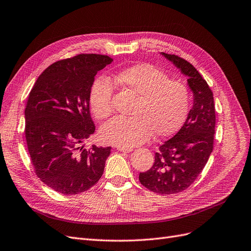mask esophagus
Returning <instances> with one entry per match:
<instances>
[{"label": "esophagus", "instance_id": "34e87169", "mask_svg": "<svg viewBox=\"0 0 251 251\" xmlns=\"http://www.w3.org/2000/svg\"><path fill=\"white\" fill-rule=\"evenodd\" d=\"M117 149L121 152H124V153H130L133 151V149H131V148H125V147H118Z\"/></svg>", "mask_w": 251, "mask_h": 251}]
</instances>
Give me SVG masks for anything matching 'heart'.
<instances>
[{
    "mask_svg": "<svg viewBox=\"0 0 251 251\" xmlns=\"http://www.w3.org/2000/svg\"><path fill=\"white\" fill-rule=\"evenodd\" d=\"M117 86L135 97L131 118L118 117L101 128L100 136L107 144L133 147L145 143L152 133L165 136L177 131L187 116L190 93L184 83L171 80L162 70L151 64H136L119 71ZM113 85L98 77L90 91L92 113L105 119L113 113Z\"/></svg>",
    "mask_w": 251,
    "mask_h": 251,
    "instance_id": "b5f03b06",
    "label": "heart"
}]
</instances>
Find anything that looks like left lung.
Listing matches in <instances>:
<instances>
[{"mask_svg":"<svg viewBox=\"0 0 251 251\" xmlns=\"http://www.w3.org/2000/svg\"><path fill=\"white\" fill-rule=\"evenodd\" d=\"M186 76L193 104L180 130L159 147L152 168L140 174L146 188L159 193H178L198 178L213 151L215 107L207 81L192 65L178 55L161 52Z\"/></svg>","mask_w":251,"mask_h":251,"instance_id":"8db88e82","label":"left lung"}]
</instances>
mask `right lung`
Returning a JSON list of instances; mask_svg holds the SVG:
<instances>
[{
    "instance_id": "obj_1",
    "label": "right lung",
    "mask_w": 251,
    "mask_h": 251,
    "mask_svg": "<svg viewBox=\"0 0 251 251\" xmlns=\"http://www.w3.org/2000/svg\"><path fill=\"white\" fill-rule=\"evenodd\" d=\"M113 59L78 54L46 68L32 88L25 109V140L38 178L62 194H78L101 178L110 147L92 145L95 132L90 91L97 72Z\"/></svg>"
}]
</instances>
